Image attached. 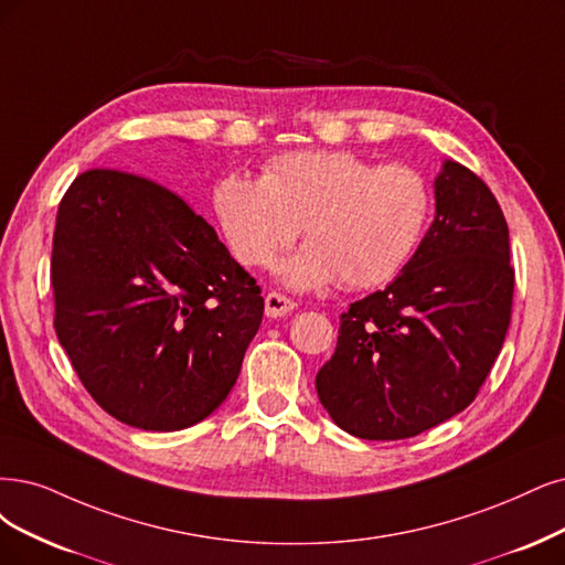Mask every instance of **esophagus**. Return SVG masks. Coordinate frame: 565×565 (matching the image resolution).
Masks as SVG:
<instances>
[{"label": "esophagus", "instance_id": "34e87169", "mask_svg": "<svg viewBox=\"0 0 565 565\" xmlns=\"http://www.w3.org/2000/svg\"><path fill=\"white\" fill-rule=\"evenodd\" d=\"M296 307H298V305H296L294 300L281 296V294H267V298H265V315H267L269 319L286 317V315H290V311H294Z\"/></svg>", "mask_w": 565, "mask_h": 565}]
</instances>
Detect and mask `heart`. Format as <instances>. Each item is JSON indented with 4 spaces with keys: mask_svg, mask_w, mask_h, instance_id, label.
<instances>
[{
    "mask_svg": "<svg viewBox=\"0 0 565 565\" xmlns=\"http://www.w3.org/2000/svg\"><path fill=\"white\" fill-rule=\"evenodd\" d=\"M214 206L244 265L275 263L302 225L307 246L284 267L290 286L340 279L347 288H367L407 263L430 221L433 193L407 164H380L351 151H298L271 158L260 179L223 177Z\"/></svg>",
    "mask_w": 565,
    "mask_h": 565,
    "instance_id": "heart-1",
    "label": "heart"
}]
</instances>
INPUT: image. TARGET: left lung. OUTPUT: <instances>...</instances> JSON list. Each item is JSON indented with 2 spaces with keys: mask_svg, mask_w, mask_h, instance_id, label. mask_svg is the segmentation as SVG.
Listing matches in <instances>:
<instances>
[{
  "mask_svg": "<svg viewBox=\"0 0 565 565\" xmlns=\"http://www.w3.org/2000/svg\"><path fill=\"white\" fill-rule=\"evenodd\" d=\"M512 294L503 209L468 167L445 160L416 254L340 317L317 374L330 419L363 440H405L463 412L503 349Z\"/></svg>",
  "mask_w": 565,
  "mask_h": 565,
  "instance_id": "obj_1",
  "label": "left lung"
}]
</instances>
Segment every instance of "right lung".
Segmentation results:
<instances>
[{"mask_svg":"<svg viewBox=\"0 0 565 565\" xmlns=\"http://www.w3.org/2000/svg\"><path fill=\"white\" fill-rule=\"evenodd\" d=\"M55 332L114 419L170 433L206 419L235 386L265 302L216 230L164 185L78 174L57 206Z\"/></svg>","mask_w":565,"mask_h":565,"instance_id":"1","label":"right lung"}]
</instances>
